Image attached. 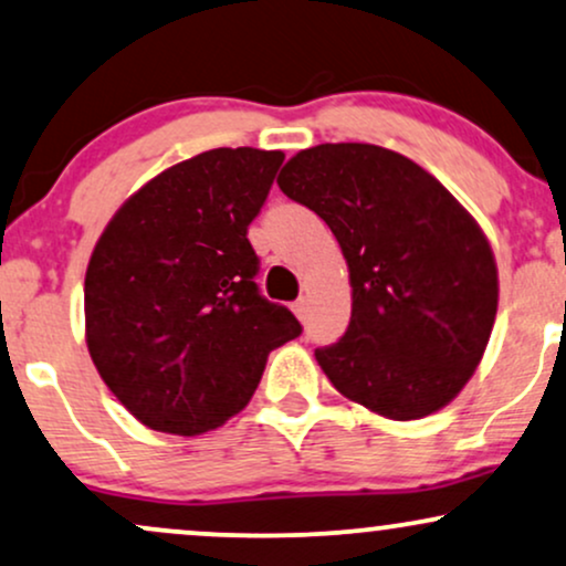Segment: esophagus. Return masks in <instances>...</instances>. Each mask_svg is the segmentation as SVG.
Wrapping results in <instances>:
<instances>
[{
  "mask_svg": "<svg viewBox=\"0 0 566 566\" xmlns=\"http://www.w3.org/2000/svg\"><path fill=\"white\" fill-rule=\"evenodd\" d=\"M292 311H295V316L301 318V322H305V316H308V303H305V297L292 303Z\"/></svg>",
  "mask_w": 566,
  "mask_h": 566,
  "instance_id": "34e87169",
  "label": "esophagus"
}]
</instances>
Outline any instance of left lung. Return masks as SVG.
I'll return each mask as SVG.
<instances>
[{
  "instance_id": "obj_1",
  "label": "left lung",
  "mask_w": 566,
  "mask_h": 566,
  "mask_svg": "<svg viewBox=\"0 0 566 566\" xmlns=\"http://www.w3.org/2000/svg\"><path fill=\"white\" fill-rule=\"evenodd\" d=\"M276 184L324 218L348 261V332L316 350L329 382L395 421L451 403L499 311V269L480 223L406 155L360 142L301 149Z\"/></svg>"
}]
</instances>
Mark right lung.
<instances>
[{"label": "right lung", "mask_w": 566, "mask_h": 566, "mask_svg": "<svg viewBox=\"0 0 566 566\" xmlns=\"http://www.w3.org/2000/svg\"><path fill=\"white\" fill-rule=\"evenodd\" d=\"M284 153L218 147L149 179L88 258L86 345L149 430L202 434L253 398L265 358L303 332L258 292L248 240Z\"/></svg>", "instance_id": "right-lung-1"}]
</instances>
